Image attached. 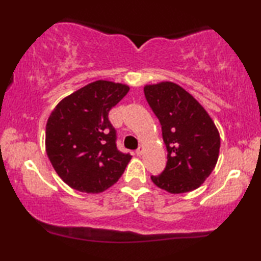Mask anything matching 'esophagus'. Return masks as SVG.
Segmentation results:
<instances>
[{"label":"esophagus","instance_id":"1","mask_svg":"<svg viewBox=\"0 0 261 261\" xmlns=\"http://www.w3.org/2000/svg\"><path fill=\"white\" fill-rule=\"evenodd\" d=\"M135 153H137V155L140 156L142 153H144V146H140V147H139L137 151H135Z\"/></svg>","mask_w":261,"mask_h":261}]
</instances>
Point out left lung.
<instances>
[{
    "label": "left lung",
    "mask_w": 261,
    "mask_h": 261,
    "mask_svg": "<svg viewBox=\"0 0 261 261\" xmlns=\"http://www.w3.org/2000/svg\"><path fill=\"white\" fill-rule=\"evenodd\" d=\"M145 97L162 124L167 149L165 170L151 176L170 194L195 190L210 176L219 159L220 134L205 109L172 82L146 85Z\"/></svg>",
    "instance_id": "left-lung-1"
}]
</instances>
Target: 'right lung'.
<instances>
[{
  "label": "right lung",
  "mask_w": 261,
  "mask_h": 261,
  "mask_svg": "<svg viewBox=\"0 0 261 261\" xmlns=\"http://www.w3.org/2000/svg\"><path fill=\"white\" fill-rule=\"evenodd\" d=\"M128 91L126 84L96 81L53 109L46 124V153L69 187L98 194L122 176L132 155L117 149L108 114Z\"/></svg>",
  "instance_id": "1"
}]
</instances>
